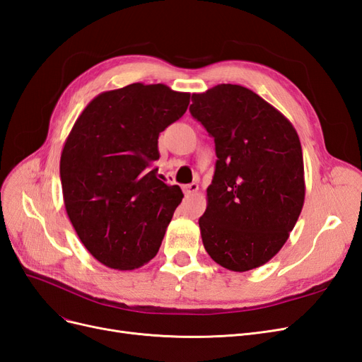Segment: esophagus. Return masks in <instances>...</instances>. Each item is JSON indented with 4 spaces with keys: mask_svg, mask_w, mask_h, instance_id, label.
<instances>
[{
    "mask_svg": "<svg viewBox=\"0 0 362 362\" xmlns=\"http://www.w3.org/2000/svg\"><path fill=\"white\" fill-rule=\"evenodd\" d=\"M198 190H199V185L196 184V182L184 185V193L187 194V196H192V194H194V193H198Z\"/></svg>",
    "mask_w": 362,
    "mask_h": 362,
    "instance_id": "obj_1",
    "label": "esophagus"
}]
</instances>
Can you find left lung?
<instances>
[{
	"label": "left lung",
	"mask_w": 362,
	"mask_h": 362,
	"mask_svg": "<svg viewBox=\"0 0 362 362\" xmlns=\"http://www.w3.org/2000/svg\"><path fill=\"white\" fill-rule=\"evenodd\" d=\"M192 116L214 139L216 170L199 218L217 264L247 272L275 257L305 201L298 133L275 107L238 84L192 95Z\"/></svg>",
	"instance_id": "obj_1"
}]
</instances>
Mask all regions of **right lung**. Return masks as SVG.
<instances>
[{"label":"right lung","mask_w":362,"mask_h":362,"mask_svg":"<svg viewBox=\"0 0 362 362\" xmlns=\"http://www.w3.org/2000/svg\"><path fill=\"white\" fill-rule=\"evenodd\" d=\"M190 93L134 83L98 95L76 119L60 157L63 201L81 243L104 266L139 269L157 255L182 201L152 163L158 136Z\"/></svg>","instance_id":"1"}]
</instances>
